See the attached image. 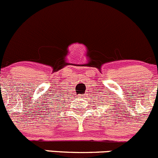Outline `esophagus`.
Instances as JSON below:
<instances>
[{
    "label": "esophagus",
    "instance_id": "34e87169",
    "mask_svg": "<svg viewBox=\"0 0 158 158\" xmlns=\"http://www.w3.org/2000/svg\"><path fill=\"white\" fill-rule=\"evenodd\" d=\"M86 97V96H85V94H81V95H79V97H80V98H82V97Z\"/></svg>",
    "mask_w": 158,
    "mask_h": 158
}]
</instances>
